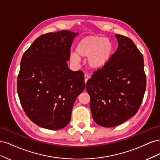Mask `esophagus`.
<instances>
[{"label":"esophagus","mask_w":160,"mask_h":160,"mask_svg":"<svg viewBox=\"0 0 160 160\" xmlns=\"http://www.w3.org/2000/svg\"><path fill=\"white\" fill-rule=\"evenodd\" d=\"M84 78H85V83H87V81H88V79H89V75H87V74H85V75H84Z\"/></svg>","instance_id":"esophagus-1"}]
</instances>
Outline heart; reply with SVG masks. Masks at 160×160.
<instances>
[{"label":"heart","instance_id":"obj_1","mask_svg":"<svg viewBox=\"0 0 160 160\" xmlns=\"http://www.w3.org/2000/svg\"><path fill=\"white\" fill-rule=\"evenodd\" d=\"M113 51V44L109 38L98 35L87 36L78 42L76 53H71L70 60L78 64L79 57L88 58L87 65L91 69L100 70L109 63Z\"/></svg>","mask_w":160,"mask_h":160}]
</instances>
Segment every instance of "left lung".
<instances>
[{"instance_id":"left-lung-1","label":"left lung","mask_w":160,"mask_h":160,"mask_svg":"<svg viewBox=\"0 0 160 160\" xmlns=\"http://www.w3.org/2000/svg\"><path fill=\"white\" fill-rule=\"evenodd\" d=\"M115 37L118 47L111 61L86 83L93 120L104 128L117 126L135 115L146 88L142 52L130 38Z\"/></svg>"}]
</instances>
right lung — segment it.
<instances>
[{"instance_id": "obj_1", "label": "right lung", "mask_w": 160, "mask_h": 160, "mask_svg": "<svg viewBox=\"0 0 160 160\" xmlns=\"http://www.w3.org/2000/svg\"><path fill=\"white\" fill-rule=\"evenodd\" d=\"M77 35L70 31L45 34L22 55L18 98L27 117L41 128L57 130L67 126L77 96L85 89L83 72L67 65Z\"/></svg>"}]
</instances>
